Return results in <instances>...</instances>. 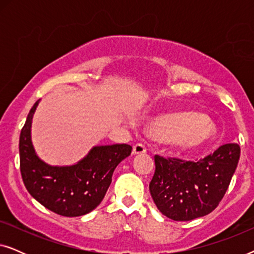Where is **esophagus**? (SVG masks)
Returning a JSON list of instances; mask_svg holds the SVG:
<instances>
[{"instance_id":"1","label":"esophagus","mask_w":254,"mask_h":254,"mask_svg":"<svg viewBox=\"0 0 254 254\" xmlns=\"http://www.w3.org/2000/svg\"><path fill=\"white\" fill-rule=\"evenodd\" d=\"M144 152H147V148H145L144 144H142V143L134 144V147H133V154L134 155L144 154Z\"/></svg>"}]
</instances>
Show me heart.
Returning <instances> with one entry per match:
<instances>
[{
  "instance_id": "heart-1",
  "label": "heart",
  "mask_w": 254,
  "mask_h": 254,
  "mask_svg": "<svg viewBox=\"0 0 254 254\" xmlns=\"http://www.w3.org/2000/svg\"><path fill=\"white\" fill-rule=\"evenodd\" d=\"M152 130L185 150H196L215 136V127L204 114L197 112L163 114L154 121Z\"/></svg>"
}]
</instances>
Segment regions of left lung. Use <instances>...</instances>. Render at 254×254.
Here are the masks:
<instances>
[{"label":"left lung","instance_id":"8db88e82","mask_svg":"<svg viewBox=\"0 0 254 254\" xmlns=\"http://www.w3.org/2000/svg\"><path fill=\"white\" fill-rule=\"evenodd\" d=\"M241 147L221 145L197 162L155 156V173L149 190L158 210L173 221H190L211 213L223 199Z\"/></svg>","mask_w":254,"mask_h":254}]
</instances>
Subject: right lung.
<instances>
[{
	"label": "right lung",
	"instance_id": "obj_1",
	"mask_svg": "<svg viewBox=\"0 0 254 254\" xmlns=\"http://www.w3.org/2000/svg\"><path fill=\"white\" fill-rule=\"evenodd\" d=\"M39 100L27 114L19 136L20 173L29 193L61 216H82L105 196L117 165L130 155L129 144L93 147L77 164L52 166L38 157L31 141V125Z\"/></svg>",
	"mask_w": 254,
	"mask_h": 254
}]
</instances>
